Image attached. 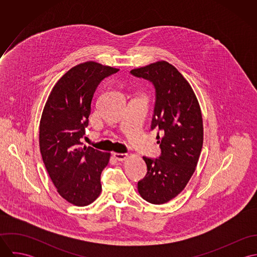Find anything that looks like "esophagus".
<instances>
[{
  "label": "esophagus",
  "mask_w": 257,
  "mask_h": 257,
  "mask_svg": "<svg viewBox=\"0 0 257 257\" xmlns=\"http://www.w3.org/2000/svg\"><path fill=\"white\" fill-rule=\"evenodd\" d=\"M113 157L118 161H122L128 157V154L127 153H113Z\"/></svg>",
  "instance_id": "1"
}]
</instances>
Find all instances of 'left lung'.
<instances>
[{
	"label": "left lung",
	"instance_id": "left-lung-1",
	"mask_svg": "<svg viewBox=\"0 0 257 257\" xmlns=\"http://www.w3.org/2000/svg\"><path fill=\"white\" fill-rule=\"evenodd\" d=\"M131 74L155 89L150 128L159 131L156 140L161 154L155 159L144 156L147 175L138 189L146 201L160 205L181 193L195 172L203 147L202 113L190 84L168 62L158 61Z\"/></svg>",
	"mask_w": 257,
	"mask_h": 257
}]
</instances>
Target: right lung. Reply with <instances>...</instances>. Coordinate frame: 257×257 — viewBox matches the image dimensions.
I'll return each instance as SVG.
<instances>
[{"label":"right lung","mask_w":257,"mask_h":257,"mask_svg":"<svg viewBox=\"0 0 257 257\" xmlns=\"http://www.w3.org/2000/svg\"><path fill=\"white\" fill-rule=\"evenodd\" d=\"M118 69L94 61L81 63L53 87L39 123V147L59 195L75 206L93 203L102 190L101 173L110 153L82 147L91 103L99 84Z\"/></svg>","instance_id":"1"}]
</instances>
